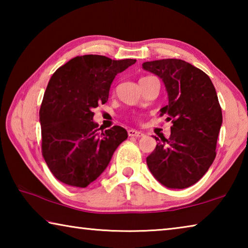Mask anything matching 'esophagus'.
Returning <instances> with one entry per match:
<instances>
[{"mask_svg":"<svg viewBox=\"0 0 248 248\" xmlns=\"http://www.w3.org/2000/svg\"><path fill=\"white\" fill-rule=\"evenodd\" d=\"M128 134H129V137H134V138H142L144 136L143 132L137 131V130H134V129L128 130Z\"/></svg>","mask_w":248,"mask_h":248,"instance_id":"34e87169","label":"esophagus"}]
</instances>
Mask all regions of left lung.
I'll return each mask as SVG.
<instances>
[{"label": "left lung", "mask_w": 248, "mask_h": 248, "mask_svg": "<svg viewBox=\"0 0 248 248\" xmlns=\"http://www.w3.org/2000/svg\"><path fill=\"white\" fill-rule=\"evenodd\" d=\"M142 68L162 78L169 105L161 109L171 120L170 136L146 157L152 175L163 186L184 189L207 173L216 158L222 110L211 79L179 59L144 62Z\"/></svg>", "instance_id": "8db88e82"}]
</instances>
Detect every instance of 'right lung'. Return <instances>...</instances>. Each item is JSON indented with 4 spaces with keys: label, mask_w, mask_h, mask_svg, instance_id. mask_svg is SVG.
Returning a JSON list of instances; mask_svg holds the SVG:
<instances>
[{
    "label": "right lung",
    "mask_w": 248,
    "mask_h": 248,
    "mask_svg": "<svg viewBox=\"0 0 248 248\" xmlns=\"http://www.w3.org/2000/svg\"><path fill=\"white\" fill-rule=\"evenodd\" d=\"M136 61L86 54L71 59L50 78L39 111L41 149L49 170L60 182L89 186L128 138L120 125L99 132L93 109L107 102L116 75Z\"/></svg>",
    "instance_id": "right-lung-1"
}]
</instances>
